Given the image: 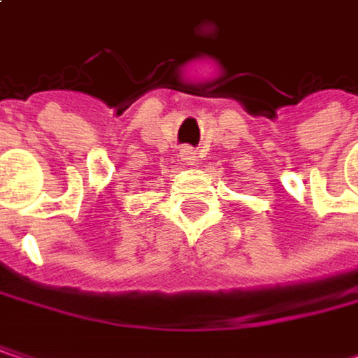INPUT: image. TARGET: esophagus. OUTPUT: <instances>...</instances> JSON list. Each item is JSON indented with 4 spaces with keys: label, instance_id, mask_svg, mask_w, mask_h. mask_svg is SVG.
<instances>
[{
    "label": "esophagus",
    "instance_id": "esophagus-1",
    "mask_svg": "<svg viewBox=\"0 0 358 358\" xmlns=\"http://www.w3.org/2000/svg\"><path fill=\"white\" fill-rule=\"evenodd\" d=\"M182 159H184L186 164H192V162H194V153H192L190 149H182Z\"/></svg>",
    "mask_w": 358,
    "mask_h": 358
}]
</instances>
